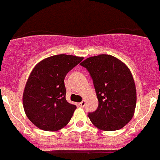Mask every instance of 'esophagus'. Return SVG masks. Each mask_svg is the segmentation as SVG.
Returning <instances> with one entry per match:
<instances>
[{
  "label": "esophagus",
  "mask_w": 160,
  "mask_h": 160,
  "mask_svg": "<svg viewBox=\"0 0 160 160\" xmlns=\"http://www.w3.org/2000/svg\"><path fill=\"white\" fill-rule=\"evenodd\" d=\"M85 104H86V101H85V100H83V101L79 103V106H80V107H84Z\"/></svg>",
  "instance_id": "34e87169"
}]
</instances>
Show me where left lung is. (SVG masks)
Masks as SVG:
<instances>
[{"label":"left lung","mask_w":160,"mask_h":160,"mask_svg":"<svg viewBox=\"0 0 160 160\" xmlns=\"http://www.w3.org/2000/svg\"><path fill=\"white\" fill-rule=\"evenodd\" d=\"M93 79L98 108L89 113L90 122L102 131L121 129L134 116L136 88L128 67L114 56L101 54L90 56L80 63Z\"/></svg>","instance_id":"1"}]
</instances>
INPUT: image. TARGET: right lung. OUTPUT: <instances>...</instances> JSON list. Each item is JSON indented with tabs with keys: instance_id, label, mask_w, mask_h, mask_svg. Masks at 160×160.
<instances>
[{
	"instance_id": "add662e5",
	"label": "right lung",
	"mask_w": 160,
	"mask_h": 160,
	"mask_svg": "<svg viewBox=\"0 0 160 160\" xmlns=\"http://www.w3.org/2000/svg\"><path fill=\"white\" fill-rule=\"evenodd\" d=\"M83 57L59 54L40 61L29 74L22 101L25 114L42 130L56 132L70 122L77 107L66 100L64 79Z\"/></svg>"
}]
</instances>
